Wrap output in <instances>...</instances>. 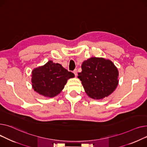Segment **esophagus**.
I'll return each instance as SVG.
<instances>
[{"label": "esophagus", "mask_w": 147, "mask_h": 147, "mask_svg": "<svg viewBox=\"0 0 147 147\" xmlns=\"http://www.w3.org/2000/svg\"><path fill=\"white\" fill-rule=\"evenodd\" d=\"M74 72V74H75V76H76V75H77V69H75V70L74 71V72Z\"/></svg>", "instance_id": "esophagus-1"}]
</instances>
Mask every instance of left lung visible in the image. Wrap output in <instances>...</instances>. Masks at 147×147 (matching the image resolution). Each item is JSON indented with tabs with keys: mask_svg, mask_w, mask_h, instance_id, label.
<instances>
[{
	"mask_svg": "<svg viewBox=\"0 0 147 147\" xmlns=\"http://www.w3.org/2000/svg\"><path fill=\"white\" fill-rule=\"evenodd\" d=\"M82 72L78 78L82 81L85 92L93 99L108 97L116 88L119 72L111 60L91 57L83 62Z\"/></svg>",
	"mask_w": 147,
	"mask_h": 147,
	"instance_id": "8db88e82",
	"label": "left lung"
}]
</instances>
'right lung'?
<instances>
[{
    "instance_id": "obj_1",
    "label": "right lung",
    "mask_w": 147,
    "mask_h": 147,
    "mask_svg": "<svg viewBox=\"0 0 147 147\" xmlns=\"http://www.w3.org/2000/svg\"><path fill=\"white\" fill-rule=\"evenodd\" d=\"M32 85L34 91L47 97H54L63 89L68 79L75 75L59 63L51 60L32 71Z\"/></svg>"
}]
</instances>
